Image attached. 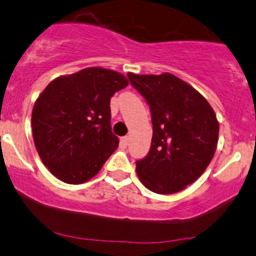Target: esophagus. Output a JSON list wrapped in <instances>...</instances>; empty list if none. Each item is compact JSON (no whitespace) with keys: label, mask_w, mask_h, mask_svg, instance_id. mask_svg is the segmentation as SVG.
<instances>
[{"label":"esophagus","mask_w":256,"mask_h":256,"mask_svg":"<svg viewBox=\"0 0 256 256\" xmlns=\"http://www.w3.org/2000/svg\"><path fill=\"white\" fill-rule=\"evenodd\" d=\"M120 144H121V146H128V136H124V137H121L120 138Z\"/></svg>","instance_id":"1"}]
</instances>
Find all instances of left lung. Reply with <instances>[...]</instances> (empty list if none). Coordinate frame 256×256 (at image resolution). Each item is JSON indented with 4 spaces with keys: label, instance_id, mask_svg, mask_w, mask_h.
I'll return each instance as SVG.
<instances>
[{
    "label": "left lung",
    "instance_id": "8db88e82",
    "mask_svg": "<svg viewBox=\"0 0 256 256\" xmlns=\"http://www.w3.org/2000/svg\"><path fill=\"white\" fill-rule=\"evenodd\" d=\"M150 109L153 135L146 157L136 160L142 184L156 194H174L192 184L216 152L218 121L196 90L170 74H128Z\"/></svg>",
    "mask_w": 256,
    "mask_h": 256
}]
</instances>
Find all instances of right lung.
Segmentation results:
<instances>
[{
	"label": "right lung",
	"mask_w": 256,
	"mask_h": 256,
	"mask_svg": "<svg viewBox=\"0 0 256 256\" xmlns=\"http://www.w3.org/2000/svg\"><path fill=\"white\" fill-rule=\"evenodd\" d=\"M128 84L119 72L90 67L58 77L42 90L32 112V131L42 163L58 179L87 182L118 148L110 99Z\"/></svg>",
	"instance_id": "right-lung-1"
}]
</instances>
